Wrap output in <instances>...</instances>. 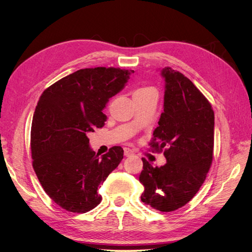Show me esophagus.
<instances>
[{
	"mask_svg": "<svg viewBox=\"0 0 252 252\" xmlns=\"http://www.w3.org/2000/svg\"><path fill=\"white\" fill-rule=\"evenodd\" d=\"M124 155H125V157H132V156H134V151L130 148L125 147L124 148Z\"/></svg>",
	"mask_w": 252,
	"mask_h": 252,
	"instance_id": "34e87169",
	"label": "esophagus"
}]
</instances>
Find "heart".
<instances>
[{"instance_id":"heart-1","label":"heart","mask_w":252,"mask_h":252,"mask_svg":"<svg viewBox=\"0 0 252 252\" xmlns=\"http://www.w3.org/2000/svg\"><path fill=\"white\" fill-rule=\"evenodd\" d=\"M152 88L151 87H148V86H140L136 88L134 91H133V95L135 94H143V93H146V91L148 90H151Z\"/></svg>"}]
</instances>
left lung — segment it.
<instances>
[{"label": "left lung", "instance_id": "obj_1", "mask_svg": "<svg viewBox=\"0 0 252 252\" xmlns=\"http://www.w3.org/2000/svg\"><path fill=\"white\" fill-rule=\"evenodd\" d=\"M165 78L164 111L149 145L164 151L167 163L154 167L142 158L141 201L157 210L170 212L185 206L207 177L213 158L215 112L194 84L171 67Z\"/></svg>", "mask_w": 252, "mask_h": 252}]
</instances>
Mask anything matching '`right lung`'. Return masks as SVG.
<instances>
[{
    "instance_id": "1",
    "label": "right lung",
    "mask_w": 252,
    "mask_h": 252,
    "mask_svg": "<svg viewBox=\"0 0 252 252\" xmlns=\"http://www.w3.org/2000/svg\"><path fill=\"white\" fill-rule=\"evenodd\" d=\"M133 70L80 69L44 90L34 110L30 148L43 189L63 209L85 213L101 203L97 188L123 158L121 146L98 158L87 134L106 122L103 109Z\"/></svg>"
}]
</instances>
